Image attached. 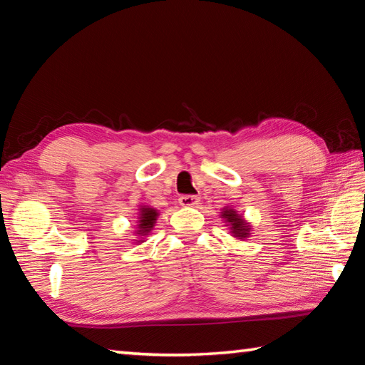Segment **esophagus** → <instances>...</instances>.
I'll return each mask as SVG.
<instances>
[{
	"instance_id": "esophagus-1",
	"label": "esophagus",
	"mask_w": 365,
	"mask_h": 365,
	"mask_svg": "<svg viewBox=\"0 0 365 365\" xmlns=\"http://www.w3.org/2000/svg\"><path fill=\"white\" fill-rule=\"evenodd\" d=\"M178 202H180V205H183V207H192V205L199 204V197L191 196V195H185V196H180Z\"/></svg>"
}]
</instances>
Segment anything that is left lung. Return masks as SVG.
<instances>
[{
	"mask_svg": "<svg viewBox=\"0 0 365 365\" xmlns=\"http://www.w3.org/2000/svg\"><path fill=\"white\" fill-rule=\"evenodd\" d=\"M221 220L226 222V226H229V232L232 237L237 240H246L251 237V222H247L242 215H240L234 207H224L221 210Z\"/></svg>",
	"mask_w": 365,
	"mask_h": 365,
	"instance_id": "left-lung-1",
	"label": "left lung"
}]
</instances>
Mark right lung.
<instances>
[{
	"mask_svg": "<svg viewBox=\"0 0 365 365\" xmlns=\"http://www.w3.org/2000/svg\"><path fill=\"white\" fill-rule=\"evenodd\" d=\"M158 216H160V212L157 210V208L149 207V205H139L138 221H136V227H135L136 240H133L136 245L144 243L145 237H149V234L153 230L155 222H157Z\"/></svg>",
	"mask_w": 365,
	"mask_h": 365,
	"instance_id": "1",
	"label": "right lung"
}]
</instances>
